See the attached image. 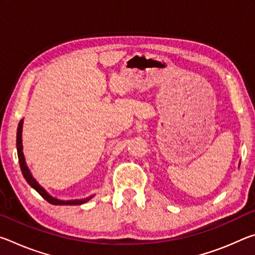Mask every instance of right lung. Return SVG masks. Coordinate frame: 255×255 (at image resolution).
<instances>
[{
  "mask_svg": "<svg viewBox=\"0 0 255 255\" xmlns=\"http://www.w3.org/2000/svg\"><path fill=\"white\" fill-rule=\"evenodd\" d=\"M22 124H23V120H21L19 123V126H18V131H16V150H18V157H19V163H20V167H21V171H22V174L24 176V179L27 182L31 185V187L36 190V191L39 193V195L44 198L45 200H47L51 205H82L84 204V202L89 201L91 199V197L89 198H85V199H81V200H68V201H63V200H58L56 199V198L50 197L48 193H47L44 189H42L36 180L32 178L31 173H30V171L28 170V166L27 164H25L24 161V156H23V153H22V139H21V132H22Z\"/></svg>",
  "mask_w": 255,
  "mask_h": 255,
  "instance_id": "right-lung-1",
  "label": "right lung"
}]
</instances>
